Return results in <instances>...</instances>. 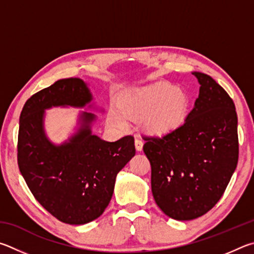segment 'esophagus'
<instances>
[{
    "label": "esophagus",
    "mask_w": 254,
    "mask_h": 254,
    "mask_svg": "<svg viewBox=\"0 0 254 254\" xmlns=\"http://www.w3.org/2000/svg\"><path fill=\"white\" fill-rule=\"evenodd\" d=\"M143 145H144V141L141 140L139 137H136V138H135V147H136L137 150H138V152H140V150L143 149Z\"/></svg>",
    "instance_id": "esophagus-1"
}]
</instances>
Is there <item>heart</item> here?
Segmentation results:
<instances>
[{
    "mask_svg": "<svg viewBox=\"0 0 254 254\" xmlns=\"http://www.w3.org/2000/svg\"><path fill=\"white\" fill-rule=\"evenodd\" d=\"M189 99L185 93L168 82H159L127 95L119 104V114L111 119L125 126V119H144L145 126L155 135H164L181 126L186 116Z\"/></svg>",
    "mask_w": 254,
    "mask_h": 254,
    "instance_id": "b5f03b06",
    "label": "heart"
}]
</instances>
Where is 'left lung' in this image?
I'll list each match as a JSON object with an SVG mask.
<instances>
[{"label":"left lung","mask_w":254,"mask_h":254,"mask_svg":"<svg viewBox=\"0 0 254 254\" xmlns=\"http://www.w3.org/2000/svg\"><path fill=\"white\" fill-rule=\"evenodd\" d=\"M199 84L185 122L162 137L145 136L152 192L159 208L179 221L205 214L220 201L239 159L238 116L228 92L210 75Z\"/></svg>","instance_id":"1"}]
</instances>
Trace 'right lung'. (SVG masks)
Wrapping results in <instances>:
<instances>
[{"instance_id":"obj_1","label":"right lung","mask_w":254,"mask_h":254,"mask_svg":"<svg viewBox=\"0 0 254 254\" xmlns=\"http://www.w3.org/2000/svg\"><path fill=\"white\" fill-rule=\"evenodd\" d=\"M90 100L91 93L81 79H61L31 96L20 115L21 174L35 199L66 224H86L104 213L113 196L116 176L136 153L132 136L109 143L92 135L91 113L81 115L82 126L69 143L56 146L47 139L44 109L83 107Z\"/></svg>"}]
</instances>
